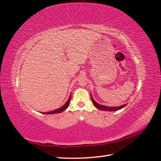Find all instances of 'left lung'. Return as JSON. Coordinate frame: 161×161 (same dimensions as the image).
<instances>
[{
    "mask_svg": "<svg viewBox=\"0 0 161 161\" xmlns=\"http://www.w3.org/2000/svg\"><path fill=\"white\" fill-rule=\"evenodd\" d=\"M91 101L92 102V104L94 105L95 108H97V109H99L100 110H102V111H118V110H119L121 109H122L123 108H124L125 105H127V104H125V105H123L119 106V107H111H111H108V106L102 105H99L98 103H97L96 102L94 101L93 98H92L91 94Z\"/></svg>",
    "mask_w": 161,
    "mask_h": 161,
    "instance_id": "obj_1",
    "label": "left lung"
}]
</instances>
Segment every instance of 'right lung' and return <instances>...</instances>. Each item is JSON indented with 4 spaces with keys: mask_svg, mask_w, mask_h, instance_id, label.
<instances>
[{
    "mask_svg": "<svg viewBox=\"0 0 161 161\" xmlns=\"http://www.w3.org/2000/svg\"><path fill=\"white\" fill-rule=\"evenodd\" d=\"M70 100H71V95H70L69 99V100L67 101L66 103L64 105H63L62 107H61L60 108L58 109H56V110L52 111H50V112H44V113H42V114H56L62 113V111H64V110H66V109L68 108V107L69 106Z\"/></svg>",
    "mask_w": 161,
    "mask_h": 161,
    "instance_id": "add662e5",
    "label": "right lung"
}]
</instances>
